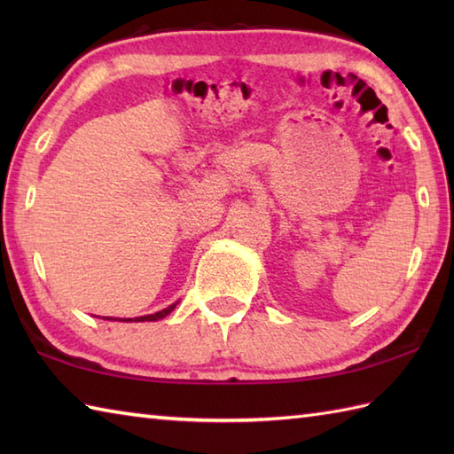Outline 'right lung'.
<instances>
[{
	"label": "right lung",
	"instance_id": "right-lung-1",
	"mask_svg": "<svg viewBox=\"0 0 454 454\" xmlns=\"http://www.w3.org/2000/svg\"><path fill=\"white\" fill-rule=\"evenodd\" d=\"M176 304H171L168 308H163V310L156 312V314H148V316H140V317H127V320H121V317H114V320H121V322H153V320H161V317H166ZM107 320H113V317H107Z\"/></svg>",
	"mask_w": 454,
	"mask_h": 454
}]
</instances>
